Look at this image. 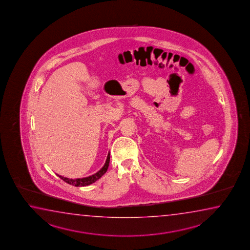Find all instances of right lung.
I'll return each mask as SVG.
<instances>
[{
    "label": "right lung",
    "instance_id": "obj_1",
    "mask_svg": "<svg viewBox=\"0 0 250 250\" xmlns=\"http://www.w3.org/2000/svg\"><path fill=\"white\" fill-rule=\"evenodd\" d=\"M109 163H110V153H108L107 158H106V161H105L104 166L98 172L93 174L92 176L84 177V178H77V179H69L67 177H62L60 175H57V176L61 177L62 180L65 181V183H67V184L71 185H74L76 187L87 186V185H92L93 183H95L98 179H100V177L104 175V173L106 172L108 166H109Z\"/></svg>",
    "mask_w": 250,
    "mask_h": 250
}]
</instances>
